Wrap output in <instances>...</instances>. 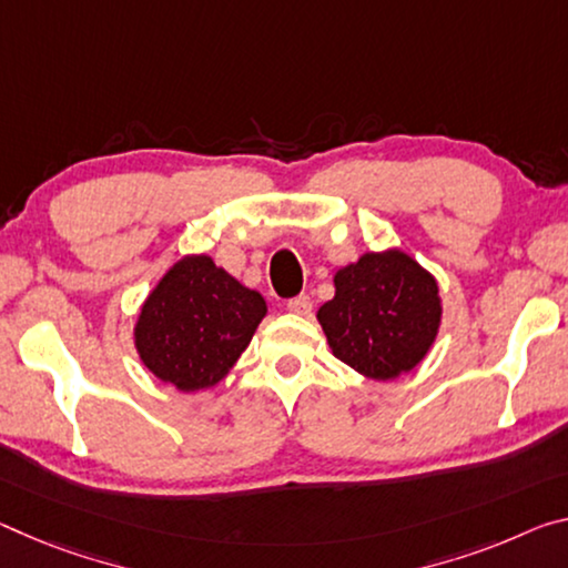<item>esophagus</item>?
<instances>
[{
    "label": "esophagus",
    "instance_id": "esophagus-1",
    "mask_svg": "<svg viewBox=\"0 0 568 568\" xmlns=\"http://www.w3.org/2000/svg\"><path fill=\"white\" fill-rule=\"evenodd\" d=\"M311 308H313V303L308 295H295V298L287 301V311L295 313V316H308Z\"/></svg>",
    "mask_w": 568,
    "mask_h": 568
}]
</instances>
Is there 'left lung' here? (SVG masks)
<instances>
[{"instance_id": "1", "label": "left lung", "mask_w": 568, "mask_h": 568, "mask_svg": "<svg viewBox=\"0 0 568 568\" xmlns=\"http://www.w3.org/2000/svg\"><path fill=\"white\" fill-rule=\"evenodd\" d=\"M336 295L318 321L333 356L372 379H394L427 356L437 336L439 291L435 277L399 250L368 252L338 270Z\"/></svg>"}]
</instances>
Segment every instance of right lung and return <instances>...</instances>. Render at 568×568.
Returning <instances> with one entry per match:
<instances>
[{"instance_id":"right-lung-1","label":"right lung","mask_w":568,"mask_h":568,"mask_svg":"<svg viewBox=\"0 0 568 568\" xmlns=\"http://www.w3.org/2000/svg\"><path fill=\"white\" fill-rule=\"evenodd\" d=\"M265 311L263 295L240 285L212 257L179 260L141 308V362L182 392L214 386L247 348Z\"/></svg>"}]
</instances>
